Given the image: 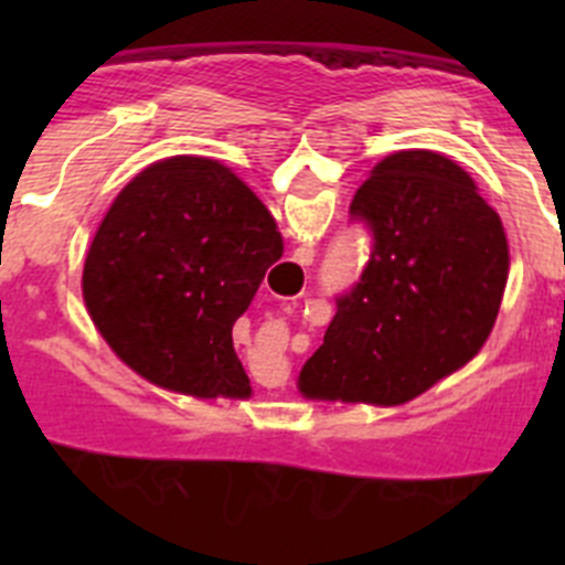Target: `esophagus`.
<instances>
[{
  "mask_svg": "<svg viewBox=\"0 0 565 565\" xmlns=\"http://www.w3.org/2000/svg\"><path fill=\"white\" fill-rule=\"evenodd\" d=\"M294 263H297V266H311L313 248H297V252H294Z\"/></svg>",
  "mask_w": 565,
  "mask_h": 565,
  "instance_id": "obj_1",
  "label": "esophagus"
}]
</instances>
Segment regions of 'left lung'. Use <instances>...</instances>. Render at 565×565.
Instances as JSON below:
<instances>
[{"label":"left lung","mask_w":565,"mask_h":565,"mask_svg":"<svg viewBox=\"0 0 565 565\" xmlns=\"http://www.w3.org/2000/svg\"><path fill=\"white\" fill-rule=\"evenodd\" d=\"M351 214L373 228L371 263L337 299L297 391L311 402L396 407L483 348L507 291V232L467 169L430 149L382 158Z\"/></svg>","instance_id":"left-lung-1"}]
</instances>
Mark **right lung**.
<instances>
[{
    "label": "right lung",
    "instance_id": "obj_1",
    "mask_svg": "<svg viewBox=\"0 0 565 565\" xmlns=\"http://www.w3.org/2000/svg\"><path fill=\"white\" fill-rule=\"evenodd\" d=\"M282 257L277 221L237 172L201 154L149 163L109 203L82 294L113 353L163 391L248 396L232 328Z\"/></svg>",
    "mask_w": 565,
    "mask_h": 565
}]
</instances>
